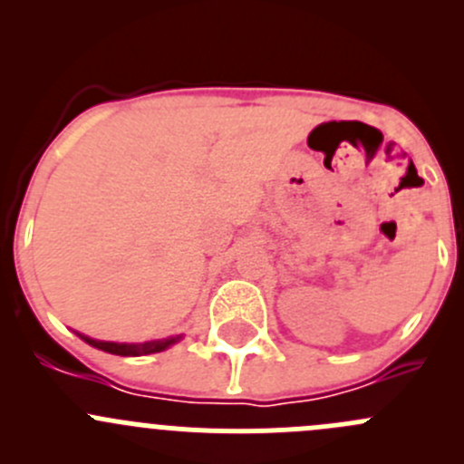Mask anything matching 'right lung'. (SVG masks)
Returning <instances> with one entry per match:
<instances>
[{"instance_id": "1", "label": "right lung", "mask_w": 464, "mask_h": 464, "mask_svg": "<svg viewBox=\"0 0 464 464\" xmlns=\"http://www.w3.org/2000/svg\"><path fill=\"white\" fill-rule=\"evenodd\" d=\"M81 339H85L89 345L102 350V353L121 354V357H141V354L161 353V350L170 348V345L177 343L181 336H168V339L145 341V343H114V341H96V339H89V336H82V334H81Z\"/></svg>"}]
</instances>
